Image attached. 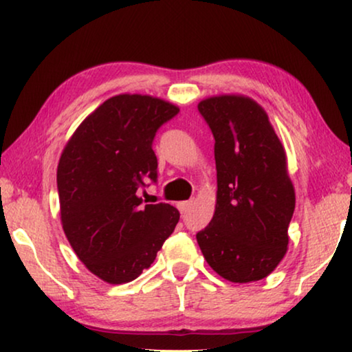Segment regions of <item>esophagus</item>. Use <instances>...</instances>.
<instances>
[{
    "mask_svg": "<svg viewBox=\"0 0 352 352\" xmlns=\"http://www.w3.org/2000/svg\"><path fill=\"white\" fill-rule=\"evenodd\" d=\"M192 204H194V201L192 200H186V201H179V204H177V208H179V211L181 213H186L187 210L190 208L192 206Z\"/></svg>",
    "mask_w": 352,
    "mask_h": 352,
    "instance_id": "obj_1",
    "label": "esophagus"
}]
</instances>
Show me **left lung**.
<instances>
[{
  "label": "left lung",
  "mask_w": 352,
  "mask_h": 352,
  "mask_svg": "<svg viewBox=\"0 0 352 352\" xmlns=\"http://www.w3.org/2000/svg\"><path fill=\"white\" fill-rule=\"evenodd\" d=\"M199 110L214 136V214L197 234L206 263L229 282L267 277L288 250L295 187L280 139L256 100L211 96Z\"/></svg>",
  "instance_id": "obj_1"
}]
</instances>
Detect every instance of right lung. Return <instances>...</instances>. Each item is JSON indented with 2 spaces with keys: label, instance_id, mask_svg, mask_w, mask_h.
Masks as SVG:
<instances>
[{
  "label": "right lung",
  "instance_id": "obj_1",
  "mask_svg": "<svg viewBox=\"0 0 352 352\" xmlns=\"http://www.w3.org/2000/svg\"><path fill=\"white\" fill-rule=\"evenodd\" d=\"M179 107L148 94H117L75 129L57 165L60 223L76 256L100 280L120 285L151 267L179 211L144 205L157 179L152 141Z\"/></svg>",
  "mask_w": 352,
  "mask_h": 352
}]
</instances>
